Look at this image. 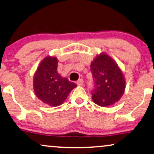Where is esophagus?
I'll use <instances>...</instances> for the list:
<instances>
[{
    "instance_id": "1",
    "label": "esophagus",
    "mask_w": 154,
    "mask_h": 154,
    "mask_svg": "<svg viewBox=\"0 0 154 154\" xmlns=\"http://www.w3.org/2000/svg\"><path fill=\"white\" fill-rule=\"evenodd\" d=\"M77 84L78 86H83V84H84V80H83V79H79L77 81Z\"/></svg>"
}]
</instances>
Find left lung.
<instances>
[{
    "label": "left lung",
    "instance_id": "1",
    "mask_svg": "<svg viewBox=\"0 0 154 154\" xmlns=\"http://www.w3.org/2000/svg\"><path fill=\"white\" fill-rule=\"evenodd\" d=\"M94 83L92 99L100 106H109L119 101L125 90L122 72L111 57L102 53L91 64Z\"/></svg>",
    "mask_w": 154,
    "mask_h": 154
}]
</instances>
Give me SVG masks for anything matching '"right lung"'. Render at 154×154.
<instances>
[{
	"label": "right lung",
	"mask_w": 154,
	"mask_h": 154,
	"mask_svg": "<svg viewBox=\"0 0 154 154\" xmlns=\"http://www.w3.org/2000/svg\"><path fill=\"white\" fill-rule=\"evenodd\" d=\"M56 57H46L40 63L33 79L36 96L50 106H58L67 98L70 91L77 86L57 72Z\"/></svg>",
	"instance_id": "1"
}]
</instances>
